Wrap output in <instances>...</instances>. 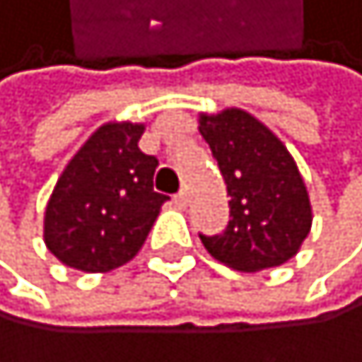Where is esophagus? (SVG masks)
<instances>
[{"mask_svg":"<svg viewBox=\"0 0 362 362\" xmlns=\"http://www.w3.org/2000/svg\"><path fill=\"white\" fill-rule=\"evenodd\" d=\"M173 203L177 205L180 210H185L187 205H189V199H187V192H177L175 196H173Z\"/></svg>","mask_w":362,"mask_h":362,"instance_id":"esophagus-1","label":"esophagus"}]
</instances>
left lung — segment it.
Here are the masks:
<instances>
[{"label":"left lung","mask_w":362,"mask_h":362,"mask_svg":"<svg viewBox=\"0 0 362 362\" xmlns=\"http://www.w3.org/2000/svg\"><path fill=\"white\" fill-rule=\"evenodd\" d=\"M199 132L230 196L224 233L201 235L205 250L240 272H259L293 259L312 228V205L284 143L240 108L203 112Z\"/></svg>","instance_id":"left-lung-1"}]
</instances>
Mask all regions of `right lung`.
I'll return each instance as SVG.
<instances>
[{"label":"right lung","mask_w":362,"mask_h":362,"mask_svg":"<svg viewBox=\"0 0 362 362\" xmlns=\"http://www.w3.org/2000/svg\"><path fill=\"white\" fill-rule=\"evenodd\" d=\"M143 124L108 122L87 138L45 205V247L69 268L108 272L143 247L168 196L152 189L157 159L141 152Z\"/></svg>","instance_id":"right-lung-1"}]
</instances>
